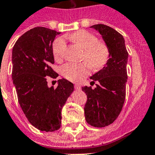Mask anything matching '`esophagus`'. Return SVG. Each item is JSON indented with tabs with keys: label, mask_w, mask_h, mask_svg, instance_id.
<instances>
[{
	"label": "esophagus",
	"mask_w": 155,
	"mask_h": 155,
	"mask_svg": "<svg viewBox=\"0 0 155 155\" xmlns=\"http://www.w3.org/2000/svg\"><path fill=\"white\" fill-rule=\"evenodd\" d=\"M75 90H80V87L78 84H75Z\"/></svg>",
	"instance_id": "esophagus-1"
}]
</instances>
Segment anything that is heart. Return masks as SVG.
<instances>
[{
  "instance_id": "b5f03b06",
  "label": "heart",
  "mask_w": 155,
  "mask_h": 155,
  "mask_svg": "<svg viewBox=\"0 0 155 155\" xmlns=\"http://www.w3.org/2000/svg\"><path fill=\"white\" fill-rule=\"evenodd\" d=\"M68 38L84 49L83 59L87 62L68 63L61 67V74L66 79L74 82L79 81L88 75L90 67L93 70H100L107 64L110 56L109 48L105 43L98 41L95 35L85 30H80L69 36ZM64 48V39L62 37L56 39L52 45L54 57L56 59L61 57Z\"/></svg>"
}]
</instances>
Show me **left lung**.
I'll return each instance as SVG.
<instances>
[{"instance_id": "left-lung-1", "label": "left lung", "mask_w": 155, "mask_h": 155, "mask_svg": "<svg viewBox=\"0 0 155 155\" xmlns=\"http://www.w3.org/2000/svg\"><path fill=\"white\" fill-rule=\"evenodd\" d=\"M91 28L100 33L109 48L110 56L107 64L91 76L93 84L98 83L96 87H82L87 97L84 114L91 126L104 127L118 118L125 101L128 52L123 36L116 30L101 24Z\"/></svg>"}]
</instances>
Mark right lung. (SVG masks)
Instances as JSON below:
<instances>
[{
	"label": "right lung",
	"instance_id": "right-lung-1",
	"mask_svg": "<svg viewBox=\"0 0 155 155\" xmlns=\"http://www.w3.org/2000/svg\"><path fill=\"white\" fill-rule=\"evenodd\" d=\"M55 30L36 27L17 40L12 52V78L18 102L33 127L51 132L61 126V110L73 92V84L65 79L58 86H48L47 77L56 78L51 68L54 64L52 43L59 35Z\"/></svg>",
	"mask_w": 155,
	"mask_h": 155
}]
</instances>
